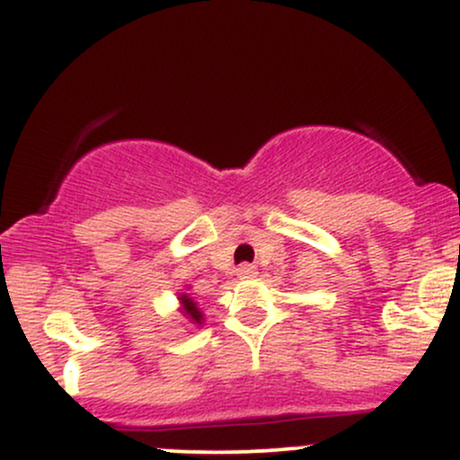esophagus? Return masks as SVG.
I'll return each mask as SVG.
<instances>
[{"label": "esophagus", "instance_id": "34e87169", "mask_svg": "<svg viewBox=\"0 0 460 460\" xmlns=\"http://www.w3.org/2000/svg\"><path fill=\"white\" fill-rule=\"evenodd\" d=\"M255 272H257V269L253 264H242L240 269H238V275L242 277V279H249V277H255Z\"/></svg>", "mask_w": 460, "mask_h": 460}]
</instances>
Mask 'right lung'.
Instances as JSON below:
<instances>
[{
	"mask_svg": "<svg viewBox=\"0 0 460 460\" xmlns=\"http://www.w3.org/2000/svg\"><path fill=\"white\" fill-rule=\"evenodd\" d=\"M181 304H183L185 314H188L191 321H194V323H200V321H203V314H200V310H199V307H196V304H194V301L190 299L188 295H181Z\"/></svg>",
	"mask_w": 460,
	"mask_h": 460,
	"instance_id": "obj_1",
	"label": "right lung"
}]
</instances>
